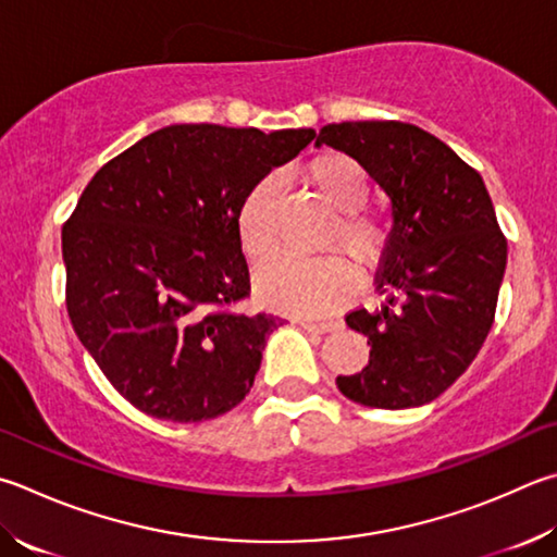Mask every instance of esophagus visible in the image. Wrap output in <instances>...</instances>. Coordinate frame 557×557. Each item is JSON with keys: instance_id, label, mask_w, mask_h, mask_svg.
<instances>
[{"instance_id": "1", "label": "esophagus", "mask_w": 557, "mask_h": 557, "mask_svg": "<svg viewBox=\"0 0 557 557\" xmlns=\"http://www.w3.org/2000/svg\"><path fill=\"white\" fill-rule=\"evenodd\" d=\"M299 326L305 331H311V333H329V331L336 329L338 323L336 321H309V319H305V321H299Z\"/></svg>"}]
</instances>
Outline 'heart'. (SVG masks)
<instances>
[{"label": "heart", "mask_w": 557, "mask_h": 557, "mask_svg": "<svg viewBox=\"0 0 557 557\" xmlns=\"http://www.w3.org/2000/svg\"><path fill=\"white\" fill-rule=\"evenodd\" d=\"M307 187L313 189L333 216L321 238L323 248L346 250L360 268H372L389 246V226L382 216L366 211L370 197V175L356 158L329 150L305 168ZM280 199V180L260 177L238 207V234L250 260L265 262L277 252L275 211ZM350 262L329 252L311 260L282 258L262 268L258 292L270 307L295 313H326L346 301L352 292Z\"/></svg>", "instance_id": "heart-1"}]
</instances>
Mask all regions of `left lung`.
Segmentation results:
<instances>
[{"label": "left lung", "instance_id": "left-lung-1", "mask_svg": "<svg viewBox=\"0 0 557 557\" xmlns=\"http://www.w3.org/2000/svg\"><path fill=\"white\" fill-rule=\"evenodd\" d=\"M323 144L356 158L392 211L377 272L387 301L346 317L368 338L370 362L336 384L362 407H423L470 368L492 329L507 240L490 191L443 140L401 121L329 124Z\"/></svg>", "mask_w": 557, "mask_h": 557}]
</instances>
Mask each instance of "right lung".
I'll list each match as a JSON object with an SVG mask.
<instances>
[{
  "label": "right lung",
  "instance_id": "1",
  "mask_svg": "<svg viewBox=\"0 0 557 557\" xmlns=\"http://www.w3.org/2000/svg\"><path fill=\"white\" fill-rule=\"evenodd\" d=\"M313 128L173 124L99 170L63 226L79 343L148 417L199 423L246 399L282 319L244 313L238 207Z\"/></svg>",
  "mask_w": 557,
  "mask_h": 557
}]
</instances>
